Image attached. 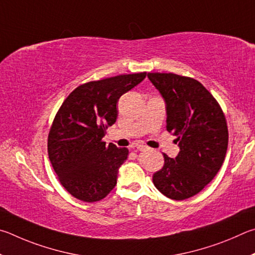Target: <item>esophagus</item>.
<instances>
[{
    "instance_id": "obj_1",
    "label": "esophagus",
    "mask_w": 255,
    "mask_h": 255,
    "mask_svg": "<svg viewBox=\"0 0 255 255\" xmlns=\"http://www.w3.org/2000/svg\"><path fill=\"white\" fill-rule=\"evenodd\" d=\"M136 150L137 151H146V150H148V148H146V146H144V145L139 144V145H136Z\"/></svg>"
}]
</instances>
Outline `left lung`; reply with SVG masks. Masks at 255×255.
Listing matches in <instances>:
<instances>
[{"label": "left lung", "mask_w": 255, "mask_h": 255, "mask_svg": "<svg viewBox=\"0 0 255 255\" xmlns=\"http://www.w3.org/2000/svg\"><path fill=\"white\" fill-rule=\"evenodd\" d=\"M167 111V131L176 135L179 153L164 157L153 184L168 198L184 200L211 182L224 162L229 131L215 98L194 78L176 74L149 73Z\"/></svg>", "instance_id": "1"}]
</instances>
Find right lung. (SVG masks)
Listing matches in <instances>:
<instances>
[{"instance_id": "right-lung-1", "label": "right lung", "mask_w": 255, "mask_h": 255, "mask_svg": "<svg viewBox=\"0 0 255 255\" xmlns=\"http://www.w3.org/2000/svg\"><path fill=\"white\" fill-rule=\"evenodd\" d=\"M146 73L120 75L80 85L60 106L48 136V155L61 185L74 197L94 203L116 186L128 150L103 142L118 118L120 97Z\"/></svg>"}]
</instances>
